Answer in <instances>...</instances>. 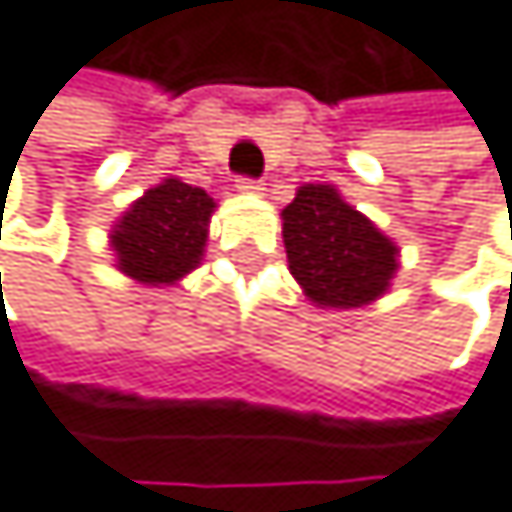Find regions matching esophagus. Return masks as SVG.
<instances>
[{
	"label": "esophagus",
	"instance_id": "1",
	"mask_svg": "<svg viewBox=\"0 0 512 512\" xmlns=\"http://www.w3.org/2000/svg\"><path fill=\"white\" fill-rule=\"evenodd\" d=\"M238 191H245V194H264V184L258 178H238Z\"/></svg>",
	"mask_w": 512,
	"mask_h": 512
}]
</instances>
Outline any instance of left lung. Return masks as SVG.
I'll list each match as a JSON object with an SVG mask.
<instances>
[{"mask_svg":"<svg viewBox=\"0 0 512 512\" xmlns=\"http://www.w3.org/2000/svg\"><path fill=\"white\" fill-rule=\"evenodd\" d=\"M283 245L290 274L321 309L369 306L398 270V245L331 184L299 187L283 210Z\"/></svg>","mask_w":512,"mask_h":512,"instance_id":"left-lung-1","label":"left lung"}]
</instances>
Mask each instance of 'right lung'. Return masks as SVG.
<instances>
[{
	"mask_svg": "<svg viewBox=\"0 0 512 512\" xmlns=\"http://www.w3.org/2000/svg\"><path fill=\"white\" fill-rule=\"evenodd\" d=\"M213 197L203 187L165 178L130 203L111 229L117 270L146 286H171L200 264Z\"/></svg>",
	"mask_w": 512,
	"mask_h": 512,
	"instance_id": "1",
	"label": "right lung"
}]
</instances>
